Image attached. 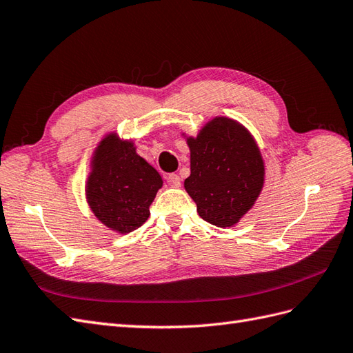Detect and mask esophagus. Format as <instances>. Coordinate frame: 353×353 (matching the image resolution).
<instances>
[{"label": "esophagus", "mask_w": 353, "mask_h": 353, "mask_svg": "<svg viewBox=\"0 0 353 353\" xmlns=\"http://www.w3.org/2000/svg\"><path fill=\"white\" fill-rule=\"evenodd\" d=\"M167 183L171 186V188H179L180 186V177L177 174H168L167 176Z\"/></svg>", "instance_id": "esophagus-1"}]
</instances>
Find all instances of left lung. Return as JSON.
Listing matches in <instances>:
<instances>
[{
    "label": "left lung",
    "mask_w": 353,
    "mask_h": 353,
    "mask_svg": "<svg viewBox=\"0 0 353 353\" xmlns=\"http://www.w3.org/2000/svg\"><path fill=\"white\" fill-rule=\"evenodd\" d=\"M182 137L191 152V174L185 189L198 214L219 228L234 227L264 188L265 164L255 137L227 116H214L195 137Z\"/></svg>",
    "instance_id": "8db88e82"
}]
</instances>
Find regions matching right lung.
I'll return each instance as SVG.
<instances>
[{
    "instance_id": "right-lung-1",
    "label": "right lung",
    "mask_w": 353,
    "mask_h": 353,
    "mask_svg": "<svg viewBox=\"0 0 353 353\" xmlns=\"http://www.w3.org/2000/svg\"><path fill=\"white\" fill-rule=\"evenodd\" d=\"M162 177L137 153L134 140L116 131L99 140L85 183L86 203L104 227L128 234L148 221Z\"/></svg>"
}]
</instances>
